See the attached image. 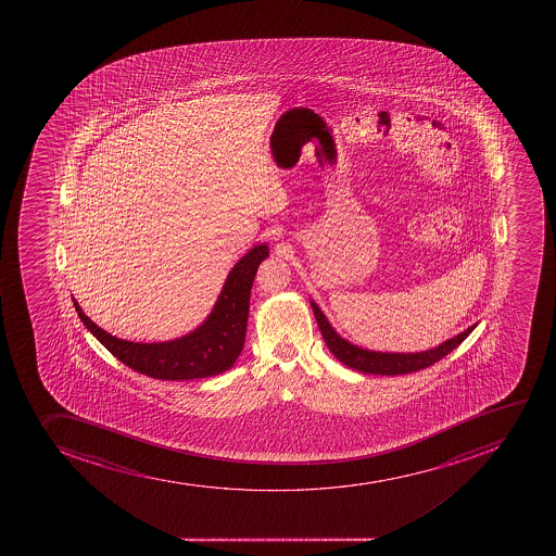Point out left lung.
I'll return each mask as SVG.
<instances>
[{
  "label": "left lung",
  "instance_id": "left-lung-1",
  "mask_svg": "<svg viewBox=\"0 0 556 556\" xmlns=\"http://www.w3.org/2000/svg\"><path fill=\"white\" fill-rule=\"evenodd\" d=\"M315 319L319 325L320 333L325 337L326 346L336 355L348 368L357 369L363 374L374 375H406L418 371V369L428 368L431 364L439 363L440 358L445 357L447 353L453 352L466 337L475 330V326H469L468 330L462 331L450 341L442 342L437 348H431L428 352L420 353H382L364 350L355 346L352 342L344 341L326 319V315L320 312L319 306L312 301Z\"/></svg>",
  "mask_w": 556,
  "mask_h": 556
}]
</instances>
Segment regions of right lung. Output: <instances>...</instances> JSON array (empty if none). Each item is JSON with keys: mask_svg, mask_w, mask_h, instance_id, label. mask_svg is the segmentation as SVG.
I'll use <instances>...</instances> for the list:
<instances>
[{"mask_svg": "<svg viewBox=\"0 0 556 556\" xmlns=\"http://www.w3.org/2000/svg\"><path fill=\"white\" fill-rule=\"evenodd\" d=\"M268 257V247L257 244L241 257L226 277L212 314L192 333L168 342H130L101 330L83 314L72 299L83 325L123 364L138 374L160 380H190L214 377L236 363L247 337L250 292L258 264Z\"/></svg>", "mask_w": 556, "mask_h": 556, "instance_id": "obj_1", "label": "right lung"}]
</instances>
